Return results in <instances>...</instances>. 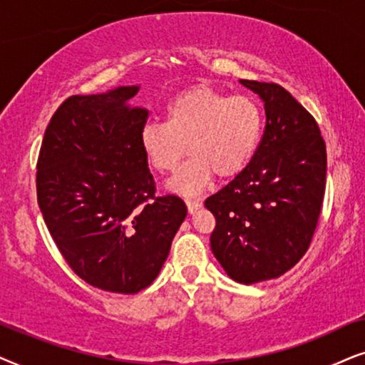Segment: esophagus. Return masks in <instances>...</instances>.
<instances>
[{
  "instance_id": "obj_1",
  "label": "esophagus",
  "mask_w": 365,
  "mask_h": 365,
  "mask_svg": "<svg viewBox=\"0 0 365 365\" xmlns=\"http://www.w3.org/2000/svg\"><path fill=\"white\" fill-rule=\"evenodd\" d=\"M202 207L200 198H187V208L190 213H195Z\"/></svg>"
}]
</instances>
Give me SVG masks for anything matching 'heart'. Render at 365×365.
Instances as JSON below:
<instances>
[{"instance_id": "obj_1", "label": "heart", "mask_w": 365, "mask_h": 365, "mask_svg": "<svg viewBox=\"0 0 365 365\" xmlns=\"http://www.w3.org/2000/svg\"><path fill=\"white\" fill-rule=\"evenodd\" d=\"M262 110L250 96H230L208 86H195L175 96L167 106V121H148L140 132V145L148 163L160 173L178 167L170 190L197 193L213 173L237 177L259 147Z\"/></svg>"}]
</instances>
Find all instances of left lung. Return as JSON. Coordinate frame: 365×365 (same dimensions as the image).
I'll use <instances>...</instances> for the list:
<instances>
[{"label": "left lung", "instance_id": "left-lung-1", "mask_svg": "<svg viewBox=\"0 0 365 365\" xmlns=\"http://www.w3.org/2000/svg\"><path fill=\"white\" fill-rule=\"evenodd\" d=\"M265 106V130L250 163L205 200L217 225L210 247L227 275L250 285L284 275L317 227L327 153L314 116L277 83L240 80Z\"/></svg>", "mask_w": 365, "mask_h": 365}]
</instances>
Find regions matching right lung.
<instances>
[{
	"label": "right lung",
	"instance_id": "obj_1",
	"mask_svg": "<svg viewBox=\"0 0 365 365\" xmlns=\"http://www.w3.org/2000/svg\"><path fill=\"white\" fill-rule=\"evenodd\" d=\"M140 86L66 98L51 116L36 165L38 205L73 272L93 287L137 294L167 260L187 207L155 195L140 145L148 110Z\"/></svg>",
	"mask_w": 365,
	"mask_h": 365
}]
</instances>
